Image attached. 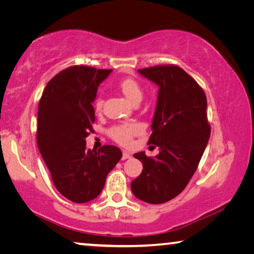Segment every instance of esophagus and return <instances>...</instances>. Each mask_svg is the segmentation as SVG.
Instances as JSON below:
<instances>
[{
    "label": "esophagus",
    "mask_w": 254,
    "mask_h": 254,
    "mask_svg": "<svg viewBox=\"0 0 254 254\" xmlns=\"http://www.w3.org/2000/svg\"><path fill=\"white\" fill-rule=\"evenodd\" d=\"M131 154L128 153L127 151H123L122 152V160H127V159H130Z\"/></svg>",
    "instance_id": "esophagus-1"
}]
</instances>
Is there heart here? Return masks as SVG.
<instances>
[{
  "instance_id": "1",
  "label": "heart",
  "mask_w": 254,
  "mask_h": 254,
  "mask_svg": "<svg viewBox=\"0 0 254 254\" xmlns=\"http://www.w3.org/2000/svg\"><path fill=\"white\" fill-rule=\"evenodd\" d=\"M119 88L124 94L128 101L132 103L140 102L143 96V88L141 84L135 78L132 77H127L119 81ZM103 97L97 95L95 101H94V107L96 111H101L103 106ZM142 132V127L136 123H121L115 124L109 128V136L115 142H118L121 145H128L131 144L133 137L139 135Z\"/></svg>"
}]
</instances>
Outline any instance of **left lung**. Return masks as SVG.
<instances>
[{
  "label": "left lung",
  "mask_w": 254,
  "mask_h": 254,
  "mask_svg": "<svg viewBox=\"0 0 254 254\" xmlns=\"http://www.w3.org/2000/svg\"><path fill=\"white\" fill-rule=\"evenodd\" d=\"M159 86L158 102L148 144L160 153L134 154L143 165L131 183L136 198L162 204L182 192L195 174L210 135L207 101L203 88L177 65H159L139 69Z\"/></svg>",
  "instance_id": "left-lung-1"
}]
</instances>
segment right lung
Wrapping results in <instances>:
<instances>
[{"mask_svg": "<svg viewBox=\"0 0 254 254\" xmlns=\"http://www.w3.org/2000/svg\"><path fill=\"white\" fill-rule=\"evenodd\" d=\"M112 69L76 65L59 71L47 84L38 106L37 143L55 187L74 203L101 194L106 176L122 157L115 145L86 148L94 132L93 101L97 86Z\"/></svg>", "mask_w": 254, "mask_h": 254, "instance_id": "right-lung-1", "label": "right lung"}]
</instances>
